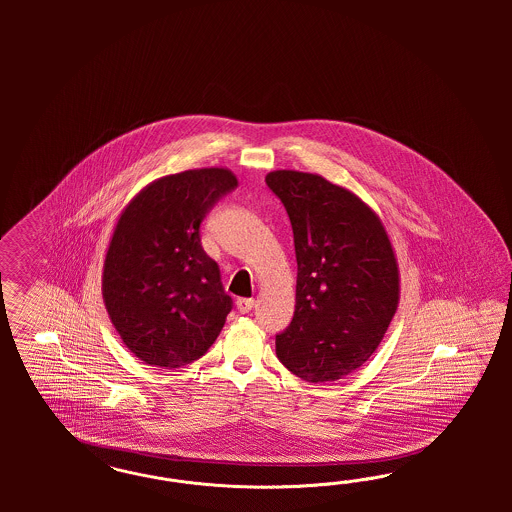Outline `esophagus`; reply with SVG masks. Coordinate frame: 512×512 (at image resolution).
<instances>
[{"instance_id": "obj_1", "label": "esophagus", "mask_w": 512, "mask_h": 512, "mask_svg": "<svg viewBox=\"0 0 512 512\" xmlns=\"http://www.w3.org/2000/svg\"><path fill=\"white\" fill-rule=\"evenodd\" d=\"M253 306H255L253 298H238L236 300V308H238L240 313H249V311L253 310Z\"/></svg>"}]
</instances>
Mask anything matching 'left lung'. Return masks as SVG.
I'll list each match as a JSON object with an SVG mask.
<instances>
[{"mask_svg": "<svg viewBox=\"0 0 512 512\" xmlns=\"http://www.w3.org/2000/svg\"><path fill=\"white\" fill-rule=\"evenodd\" d=\"M266 184L289 214L298 264L295 317L276 355L308 383L336 381L372 357L398 310L390 236L372 206L321 174L281 169Z\"/></svg>", "mask_w": 512, "mask_h": 512, "instance_id": "1", "label": "left lung"}]
</instances>
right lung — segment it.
<instances>
[{"label":"right lung","mask_w":512,"mask_h":512,"mask_svg":"<svg viewBox=\"0 0 512 512\" xmlns=\"http://www.w3.org/2000/svg\"><path fill=\"white\" fill-rule=\"evenodd\" d=\"M238 186L225 167L161 176L125 204L105 253L101 291L110 323L144 364L201 358L231 311L219 268L201 246V221Z\"/></svg>","instance_id":"1"}]
</instances>
